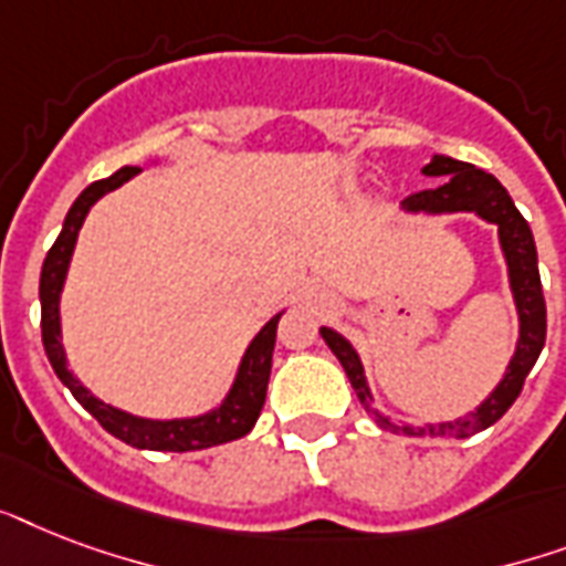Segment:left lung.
<instances>
[{"instance_id": "obj_1", "label": "left lung", "mask_w": 566, "mask_h": 566, "mask_svg": "<svg viewBox=\"0 0 566 566\" xmlns=\"http://www.w3.org/2000/svg\"><path fill=\"white\" fill-rule=\"evenodd\" d=\"M426 176L431 179H443L440 185L429 190H420V193H411L408 199H402V211L408 213H458V211H473L479 213L482 220L493 222L500 229V247L502 255H505V264H509V282L511 293H514V305H517L520 314V337L517 349H514V358H511L509 370L502 376V381L496 385L488 399H484L475 411H470L467 417H458V420L438 422V426H426V429H413V426H394V422L381 417V413L373 408V394L367 387V378H364V367L358 353L353 349V344L346 340L344 335H337L335 328H319V335L328 344V349L337 355V361L344 364L346 376L353 381L355 394L361 399V405L367 408L376 426L387 431H396V434H429V438H470L475 431L488 429L493 422L500 420L502 413L509 411L514 399L523 390V381H526L528 370L535 367L537 355L546 344V302H544V287H541V273H537V249L535 238H532V229L528 222L523 220V213L517 211V205L509 196V190L502 188L500 181L493 179L491 172L475 170L473 164L455 161V158H447V155H434L426 167H422Z\"/></svg>"}]
</instances>
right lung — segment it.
Returning <instances> with one entry per match:
<instances>
[{
	"instance_id": "right-lung-1",
	"label": "right lung",
	"mask_w": 566,
	"mask_h": 566,
	"mask_svg": "<svg viewBox=\"0 0 566 566\" xmlns=\"http://www.w3.org/2000/svg\"><path fill=\"white\" fill-rule=\"evenodd\" d=\"M140 167H123L114 176L102 181H93L91 188H84L82 196L75 199L73 208L66 211L64 229L46 252L43 270H40V332H43V349L49 355V364L55 376L70 387V394L87 408V411L99 420L105 431L119 438L128 447L153 449V452H193V449H208L238 440L252 431L258 413L264 408L266 399V381H270V367H273V349H275V328L282 314H275L266 323L252 344L243 353V361L238 367L234 385L229 396L222 399L220 408H213L199 417H185V420H146L135 413L119 411L114 405L102 402L70 373L66 367L64 346H61V291H64L66 270H70V258H73L78 229H82L84 217L93 208L96 199H102L128 179H135Z\"/></svg>"
}]
</instances>
